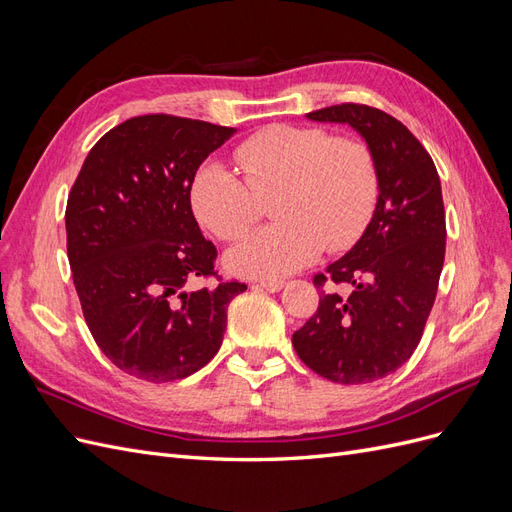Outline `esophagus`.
<instances>
[{"label":"esophagus","mask_w":512,"mask_h":512,"mask_svg":"<svg viewBox=\"0 0 512 512\" xmlns=\"http://www.w3.org/2000/svg\"><path fill=\"white\" fill-rule=\"evenodd\" d=\"M258 286L267 292H280L284 288V280H260Z\"/></svg>","instance_id":"1"}]
</instances>
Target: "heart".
<instances>
[{
	"mask_svg": "<svg viewBox=\"0 0 512 512\" xmlns=\"http://www.w3.org/2000/svg\"><path fill=\"white\" fill-rule=\"evenodd\" d=\"M237 170L222 162L198 168L190 185L196 220L222 241L241 239L273 198L277 220L226 254L230 271L260 280L307 267L327 247L354 245L378 205L380 175L371 149L318 126L275 123L235 149Z\"/></svg>",
	"mask_w": 512,
	"mask_h": 512,
	"instance_id": "obj_1",
	"label": "heart"
}]
</instances>
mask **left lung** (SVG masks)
Segmentation results:
<instances>
[{
	"instance_id": "1",
	"label": "left lung",
	"mask_w": 512,
	"mask_h": 512,
	"mask_svg": "<svg viewBox=\"0 0 512 512\" xmlns=\"http://www.w3.org/2000/svg\"><path fill=\"white\" fill-rule=\"evenodd\" d=\"M307 119L348 123L365 138L378 164L380 194L363 237L314 275L320 303L294 331L292 346L331 382H374L410 359L436 301L446 250L440 177L418 138L380 108L344 102ZM331 283H348L351 294L327 291Z\"/></svg>"
}]
</instances>
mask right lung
Masks as SVG:
<instances>
[{
	"label": "right lung",
	"instance_id": "1",
	"mask_svg": "<svg viewBox=\"0 0 512 512\" xmlns=\"http://www.w3.org/2000/svg\"><path fill=\"white\" fill-rule=\"evenodd\" d=\"M235 128L141 115L91 147L66 207L68 260L96 344L121 371L162 384L220 350L228 303L247 286L215 271L218 250L190 205L198 166ZM196 276L215 289L185 293Z\"/></svg>",
	"mask_w": 512,
	"mask_h": 512
}]
</instances>
